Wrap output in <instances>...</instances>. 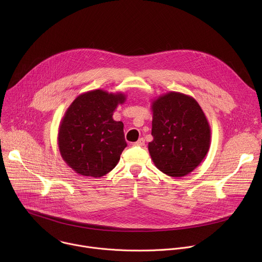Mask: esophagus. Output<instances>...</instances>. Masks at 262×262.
I'll return each instance as SVG.
<instances>
[{
    "label": "esophagus",
    "instance_id": "obj_1",
    "mask_svg": "<svg viewBox=\"0 0 262 262\" xmlns=\"http://www.w3.org/2000/svg\"><path fill=\"white\" fill-rule=\"evenodd\" d=\"M135 146H144L145 145V140L144 139H139L137 142L134 143Z\"/></svg>",
    "mask_w": 262,
    "mask_h": 262
}]
</instances>
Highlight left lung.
<instances>
[{"mask_svg": "<svg viewBox=\"0 0 262 262\" xmlns=\"http://www.w3.org/2000/svg\"><path fill=\"white\" fill-rule=\"evenodd\" d=\"M154 140L149 155L156 167L171 177L194 171L205 159L210 146V126L197 100L170 91L151 103Z\"/></svg>", "mask_w": 262, "mask_h": 262, "instance_id": "1", "label": "left lung"}]
</instances>
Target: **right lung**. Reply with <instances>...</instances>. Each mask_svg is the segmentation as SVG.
Segmentation results:
<instances>
[{
  "mask_svg": "<svg viewBox=\"0 0 262 262\" xmlns=\"http://www.w3.org/2000/svg\"><path fill=\"white\" fill-rule=\"evenodd\" d=\"M125 100L122 92L96 89L80 94L68 106L59 125L58 146L74 172L97 178L116 167L127 144L124 125L113 114Z\"/></svg>",
  "mask_w": 262,
  "mask_h": 262,
  "instance_id": "add662e5",
  "label": "right lung"
}]
</instances>
